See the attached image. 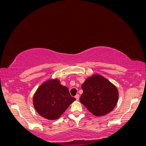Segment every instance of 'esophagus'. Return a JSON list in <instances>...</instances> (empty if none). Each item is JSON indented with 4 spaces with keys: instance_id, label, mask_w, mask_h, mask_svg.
Here are the masks:
<instances>
[{
    "instance_id": "esophagus-1",
    "label": "esophagus",
    "mask_w": 146,
    "mask_h": 146,
    "mask_svg": "<svg viewBox=\"0 0 146 146\" xmlns=\"http://www.w3.org/2000/svg\"><path fill=\"white\" fill-rule=\"evenodd\" d=\"M75 98H76V99L77 100H78L79 99V95H78V94H77L76 96H75Z\"/></svg>"
}]
</instances>
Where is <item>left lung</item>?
<instances>
[{
    "mask_svg": "<svg viewBox=\"0 0 146 146\" xmlns=\"http://www.w3.org/2000/svg\"><path fill=\"white\" fill-rule=\"evenodd\" d=\"M83 91L80 102L96 116L111 111L117 102L119 93L116 87L99 75L88 78L82 85Z\"/></svg>",
    "mask_w": 146,
    "mask_h": 146,
    "instance_id": "obj_1",
    "label": "left lung"
}]
</instances>
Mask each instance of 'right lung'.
<instances>
[{
    "mask_svg": "<svg viewBox=\"0 0 146 146\" xmlns=\"http://www.w3.org/2000/svg\"><path fill=\"white\" fill-rule=\"evenodd\" d=\"M76 99L57 79L50 80L39 87L33 96V105L41 116L49 120L58 119Z\"/></svg>",
    "mask_w": 146,
    "mask_h": 146,
    "instance_id": "1",
    "label": "right lung"
}]
</instances>
